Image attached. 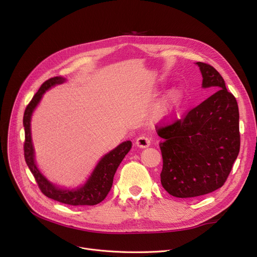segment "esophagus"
I'll return each mask as SVG.
<instances>
[{
	"mask_svg": "<svg viewBox=\"0 0 257 257\" xmlns=\"http://www.w3.org/2000/svg\"><path fill=\"white\" fill-rule=\"evenodd\" d=\"M135 143H136L137 147H139L141 149H146V148H149L151 146V140H150L149 137H147L145 135H141L136 139Z\"/></svg>",
	"mask_w": 257,
	"mask_h": 257,
	"instance_id": "obj_1",
	"label": "esophagus"
}]
</instances>
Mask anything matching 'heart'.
Masks as SVG:
<instances>
[{"instance_id":"heart-1","label":"heart","mask_w":257,"mask_h":257,"mask_svg":"<svg viewBox=\"0 0 257 257\" xmlns=\"http://www.w3.org/2000/svg\"><path fill=\"white\" fill-rule=\"evenodd\" d=\"M179 91L176 89H172L171 91L167 94V96L163 98L162 103L160 106V109L164 114H168V112L172 111L174 107L176 106L177 102L179 100Z\"/></svg>"}]
</instances>
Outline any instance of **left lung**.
<instances>
[{"mask_svg": "<svg viewBox=\"0 0 257 257\" xmlns=\"http://www.w3.org/2000/svg\"><path fill=\"white\" fill-rule=\"evenodd\" d=\"M202 88L216 90L186 117L158 128L161 184L172 196L192 198L223 186L238 156L239 111L235 97L213 66L196 62Z\"/></svg>", "mask_w": 257, "mask_h": 257, "instance_id": "left-lung-1", "label": "left lung"}]
</instances>
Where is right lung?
Listing matches in <instances>:
<instances>
[{
	"instance_id": "right-lung-1",
	"label": "right lung",
	"mask_w": 257,
	"mask_h": 257,
	"mask_svg": "<svg viewBox=\"0 0 257 257\" xmlns=\"http://www.w3.org/2000/svg\"><path fill=\"white\" fill-rule=\"evenodd\" d=\"M64 82H66L64 77H54L45 81L25 109L23 118L25 130V161L30 172L34 174L40 190L48 198L65 204H70V206H95L104 200L110 191L115 173L123 158L130 152L132 142L130 140L122 142L117 148L102 156L86 181L79 187H59L47 179L44 174L39 170L36 162L35 149L32 139V117L46 91L51 87L64 83Z\"/></svg>"
}]
</instances>
